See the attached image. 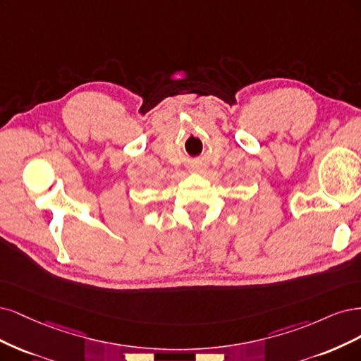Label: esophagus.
Here are the masks:
<instances>
[{"instance_id":"34e87169","label":"esophagus","mask_w":361,"mask_h":361,"mask_svg":"<svg viewBox=\"0 0 361 361\" xmlns=\"http://www.w3.org/2000/svg\"><path fill=\"white\" fill-rule=\"evenodd\" d=\"M192 171H193V172H202V169H201L200 166H196V168H192Z\"/></svg>"}]
</instances>
